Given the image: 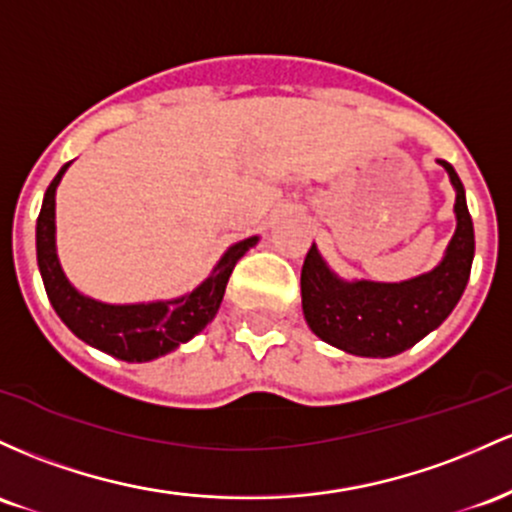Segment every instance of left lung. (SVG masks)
Wrapping results in <instances>:
<instances>
[{
	"instance_id": "8db88e82",
	"label": "left lung",
	"mask_w": 512,
	"mask_h": 512,
	"mask_svg": "<svg viewBox=\"0 0 512 512\" xmlns=\"http://www.w3.org/2000/svg\"><path fill=\"white\" fill-rule=\"evenodd\" d=\"M457 188V229L435 271L404 283H346L321 261L317 246L302 266V309L321 341L365 358H389L416 346L450 317L474 261V225L464 186L450 162L438 159Z\"/></svg>"
}]
</instances>
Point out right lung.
<instances>
[{"label": "right lung", "mask_w": 512, "mask_h": 512, "mask_svg": "<svg viewBox=\"0 0 512 512\" xmlns=\"http://www.w3.org/2000/svg\"><path fill=\"white\" fill-rule=\"evenodd\" d=\"M67 166L70 164L62 166L55 179L50 181L36 225L38 268L57 317L65 321L67 329L84 343L108 355H116L120 360H128V363L154 360L179 348L181 343L191 341L195 333L203 331L215 319L222 297H225L229 275L239 258L256 244L258 237L234 244L220 258L215 271L179 300L152 304H103L89 300L67 283L55 254V188Z\"/></svg>", "instance_id": "1"}]
</instances>
